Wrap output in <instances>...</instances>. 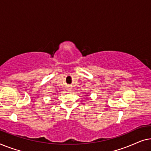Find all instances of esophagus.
Here are the masks:
<instances>
[{
  "instance_id": "obj_1",
  "label": "esophagus",
  "mask_w": 151,
  "mask_h": 151,
  "mask_svg": "<svg viewBox=\"0 0 151 151\" xmlns=\"http://www.w3.org/2000/svg\"><path fill=\"white\" fill-rule=\"evenodd\" d=\"M68 91H69V92H71V91H72V89H71V87H69V88H68V89H67Z\"/></svg>"
}]
</instances>
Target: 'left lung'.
Returning a JSON list of instances; mask_svg holds the SVG:
<instances>
[{"mask_svg":"<svg viewBox=\"0 0 151 151\" xmlns=\"http://www.w3.org/2000/svg\"><path fill=\"white\" fill-rule=\"evenodd\" d=\"M86 94H88V93H86ZM85 96H88V95H85Z\"/></svg>","mask_w":151,"mask_h":151,"instance_id":"8db88e82","label":"left lung"}]
</instances>
